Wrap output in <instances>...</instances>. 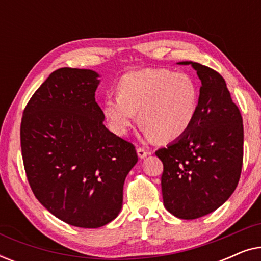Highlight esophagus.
<instances>
[{"mask_svg":"<svg viewBox=\"0 0 261 261\" xmlns=\"http://www.w3.org/2000/svg\"><path fill=\"white\" fill-rule=\"evenodd\" d=\"M137 152H138V155H139V158H141V159H144L145 156H147L149 153L146 151V149H144V148H141V147H138L137 148Z\"/></svg>","mask_w":261,"mask_h":261,"instance_id":"esophagus-1","label":"esophagus"}]
</instances>
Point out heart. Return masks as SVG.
I'll return each instance as SVG.
<instances>
[{"instance_id": "obj_1", "label": "heart", "mask_w": 261, "mask_h": 261, "mask_svg": "<svg viewBox=\"0 0 261 261\" xmlns=\"http://www.w3.org/2000/svg\"><path fill=\"white\" fill-rule=\"evenodd\" d=\"M198 107L194 80L165 69H146L126 73L117 83V96H108L103 114L110 129L124 135L137 120L145 137L172 141L187 133Z\"/></svg>"}]
</instances>
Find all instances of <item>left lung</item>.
<instances>
[{
	"label": "left lung",
	"instance_id": "8db88e82",
	"mask_svg": "<svg viewBox=\"0 0 261 261\" xmlns=\"http://www.w3.org/2000/svg\"><path fill=\"white\" fill-rule=\"evenodd\" d=\"M202 82L197 114L183 137L155 152L163 162L164 205L178 219L195 220L223 204L238 187L244 160V124L226 81L215 70L180 62Z\"/></svg>",
	"mask_w": 261,
	"mask_h": 261
}]
</instances>
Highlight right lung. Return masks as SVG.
Masks as SVG:
<instances>
[{"label": "right lung", "mask_w": 261, "mask_h": 261, "mask_svg": "<svg viewBox=\"0 0 261 261\" xmlns=\"http://www.w3.org/2000/svg\"><path fill=\"white\" fill-rule=\"evenodd\" d=\"M92 70L49 74L23 110L21 152L32 191L59 220L81 228L109 223L122 208L123 184L138 162L134 145L103 124Z\"/></svg>", "instance_id": "add662e5"}]
</instances>
